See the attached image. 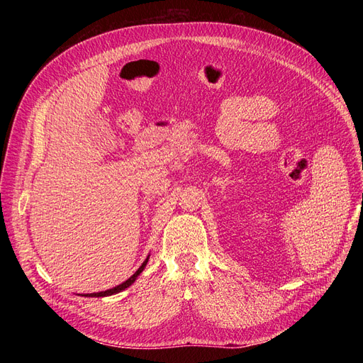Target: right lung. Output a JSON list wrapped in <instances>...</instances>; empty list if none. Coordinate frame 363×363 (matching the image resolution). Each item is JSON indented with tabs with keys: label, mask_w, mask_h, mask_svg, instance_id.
Returning <instances> with one entry per match:
<instances>
[{
	"label": "right lung",
	"mask_w": 363,
	"mask_h": 363,
	"mask_svg": "<svg viewBox=\"0 0 363 363\" xmlns=\"http://www.w3.org/2000/svg\"><path fill=\"white\" fill-rule=\"evenodd\" d=\"M148 259H150V255H148V257L144 260V263H142V265L139 267V269H138V271L133 274V276H131L130 279H127L124 283H121V284H118V286H115V288H112V289L103 291V292H94V294H82V296H108V295H115V294H118V292H123L124 289H127L128 286H131V284H133V283H135V280L138 279L139 274L145 269L147 263H148Z\"/></svg>",
	"instance_id": "add662e5"
}]
</instances>
